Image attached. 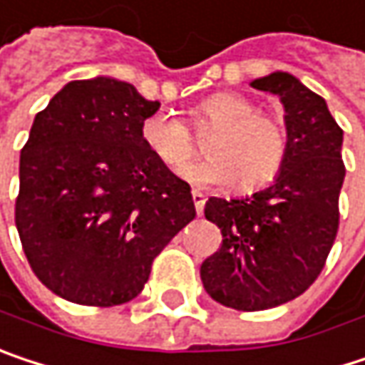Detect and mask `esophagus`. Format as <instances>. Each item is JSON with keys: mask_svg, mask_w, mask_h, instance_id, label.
<instances>
[{"mask_svg": "<svg viewBox=\"0 0 365 365\" xmlns=\"http://www.w3.org/2000/svg\"><path fill=\"white\" fill-rule=\"evenodd\" d=\"M192 200H194L196 213L200 215V213H202V209H205V200H207V198H205V194H202V192H196V190H194V192H192Z\"/></svg>", "mask_w": 365, "mask_h": 365, "instance_id": "1", "label": "esophagus"}]
</instances>
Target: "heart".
Instances as JSON below:
<instances>
[{
  "instance_id": "b5f03b06",
  "label": "heart",
  "mask_w": 365,
  "mask_h": 365,
  "mask_svg": "<svg viewBox=\"0 0 365 365\" xmlns=\"http://www.w3.org/2000/svg\"><path fill=\"white\" fill-rule=\"evenodd\" d=\"M196 129L213 127L205 140V160L185 171L202 185L230 183L238 192H257L272 183L288 152V133L278 118L257 113V104L234 91L205 98L194 110ZM142 142L169 171L182 173L196 154V142L182 118L154 113L142 120Z\"/></svg>"
}]
</instances>
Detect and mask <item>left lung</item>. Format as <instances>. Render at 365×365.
<instances>
[{
	"label": "left lung",
	"instance_id": "1",
	"mask_svg": "<svg viewBox=\"0 0 365 365\" xmlns=\"http://www.w3.org/2000/svg\"><path fill=\"white\" fill-rule=\"evenodd\" d=\"M284 104L288 152L276 182L249 198H209L205 217L221 247L202 261L200 280L217 303L263 312L303 294L328 259L339 232L345 180L343 129L326 100L288 73L255 79Z\"/></svg>",
	"mask_w": 365,
	"mask_h": 365
}]
</instances>
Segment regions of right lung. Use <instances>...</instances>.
<instances>
[{"mask_svg": "<svg viewBox=\"0 0 365 365\" xmlns=\"http://www.w3.org/2000/svg\"><path fill=\"white\" fill-rule=\"evenodd\" d=\"M158 106L131 83L96 77L64 85L33 120L18 236L35 276L71 303L135 299L154 257L196 215L190 185L142 142Z\"/></svg>", "mask_w": 365, "mask_h": 365, "instance_id": "add662e5", "label": "right lung"}]
</instances>
